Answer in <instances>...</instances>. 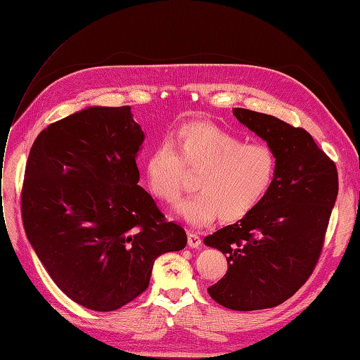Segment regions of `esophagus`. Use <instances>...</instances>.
Masks as SVG:
<instances>
[{
  "mask_svg": "<svg viewBox=\"0 0 360 360\" xmlns=\"http://www.w3.org/2000/svg\"><path fill=\"white\" fill-rule=\"evenodd\" d=\"M188 245L191 248H200L201 246V237L195 231H189L188 233Z\"/></svg>",
  "mask_w": 360,
  "mask_h": 360,
  "instance_id": "1",
  "label": "esophagus"
}]
</instances>
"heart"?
<instances>
[{"label": "heart", "instance_id": "b5f03b06", "mask_svg": "<svg viewBox=\"0 0 360 360\" xmlns=\"http://www.w3.org/2000/svg\"><path fill=\"white\" fill-rule=\"evenodd\" d=\"M197 172L198 192L177 204L176 210L192 225H205L217 216L236 222L264 201L276 179V156L261 143H242L228 130L209 122L180 126L150 151L146 180L162 201H176L186 186V171Z\"/></svg>", "mask_w": 360, "mask_h": 360}]
</instances>
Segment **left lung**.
Returning a JSON list of instances; mask_svg holds the SVG:
<instances>
[{"label": "left lung", "instance_id": "8db88e82", "mask_svg": "<svg viewBox=\"0 0 360 360\" xmlns=\"http://www.w3.org/2000/svg\"><path fill=\"white\" fill-rule=\"evenodd\" d=\"M233 114L274 150L276 179L252 213L204 238L228 261L224 278L207 291L228 309L257 311L290 299L317 266L338 171L304 129L243 108Z\"/></svg>", "mask_w": 360, "mask_h": 360}]
</instances>
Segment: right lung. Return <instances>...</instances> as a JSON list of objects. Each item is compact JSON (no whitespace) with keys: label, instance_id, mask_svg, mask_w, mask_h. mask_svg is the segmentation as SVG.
<instances>
[{"label":"right lung","instance_id":"right-lung-1","mask_svg":"<svg viewBox=\"0 0 360 360\" xmlns=\"http://www.w3.org/2000/svg\"><path fill=\"white\" fill-rule=\"evenodd\" d=\"M144 141L130 106H91L43 129L20 195L28 240L58 288L110 312L146 291L155 259L186 246L138 186Z\"/></svg>","mask_w":360,"mask_h":360}]
</instances>
